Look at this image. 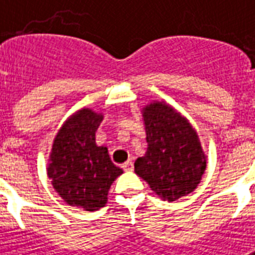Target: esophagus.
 Returning a JSON list of instances; mask_svg holds the SVG:
<instances>
[{
  "instance_id": "34e87169",
  "label": "esophagus",
  "mask_w": 255,
  "mask_h": 255,
  "mask_svg": "<svg viewBox=\"0 0 255 255\" xmlns=\"http://www.w3.org/2000/svg\"><path fill=\"white\" fill-rule=\"evenodd\" d=\"M123 169L126 170V172H131V170H133V163H132L131 160H128V161H126V163L123 164Z\"/></svg>"
}]
</instances>
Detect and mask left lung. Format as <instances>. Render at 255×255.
<instances>
[{
	"instance_id": "1",
	"label": "left lung",
	"mask_w": 255,
	"mask_h": 255,
	"mask_svg": "<svg viewBox=\"0 0 255 255\" xmlns=\"http://www.w3.org/2000/svg\"><path fill=\"white\" fill-rule=\"evenodd\" d=\"M143 118L148 148L135 161V172L159 197L176 201L197 188L206 168L197 132L163 102L147 106Z\"/></svg>"
}]
</instances>
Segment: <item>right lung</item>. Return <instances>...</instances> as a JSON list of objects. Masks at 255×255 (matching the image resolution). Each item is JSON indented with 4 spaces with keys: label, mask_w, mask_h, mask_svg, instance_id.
<instances>
[{
    "label": "right lung",
    "mask_w": 255,
    "mask_h": 255,
    "mask_svg": "<svg viewBox=\"0 0 255 255\" xmlns=\"http://www.w3.org/2000/svg\"><path fill=\"white\" fill-rule=\"evenodd\" d=\"M103 116L83 108L67 119L54 140L47 168L51 184L69 205L94 212L107 202L108 189L123 169L112 163L95 132Z\"/></svg>",
    "instance_id": "right-lung-1"
}]
</instances>
